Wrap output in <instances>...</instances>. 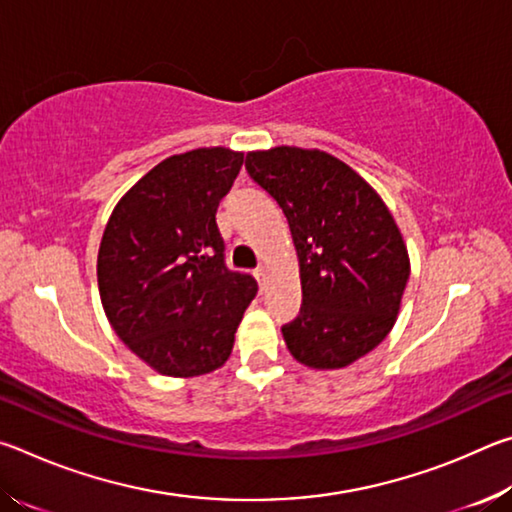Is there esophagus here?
<instances>
[{"instance_id":"34e87169","label":"esophagus","mask_w":512,"mask_h":512,"mask_svg":"<svg viewBox=\"0 0 512 512\" xmlns=\"http://www.w3.org/2000/svg\"><path fill=\"white\" fill-rule=\"evenodd\" d=\"M255 277H257V282L262 284V287H264V284H266V277H268L266 268H257V271H255Z\"/></svg>"}]
</instances>
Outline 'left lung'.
I'll return each mask as SVG.
<instances>
[{
  "label": "left lung",
  "instance_id": "8db88e82",
  "mask_svg": "<svg viewBox=\"0 0 512 512\" xmlns=\"http://www.w3.org/2000/svg\"><path fill=\"white\" fill-rule=\"evenodd\" d=\"M246 169L282 207L298 253L302 307L282 327L284 343L309 368L350 366L386 339L400 314L411 262L393 214L325 151H250Z\"/></svg>",
  "mask_w": 512,
  "mask_h": 512
}]
</instances>
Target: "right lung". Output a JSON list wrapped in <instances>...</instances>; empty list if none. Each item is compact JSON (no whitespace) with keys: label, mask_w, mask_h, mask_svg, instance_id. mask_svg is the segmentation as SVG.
<instances>
[{"label":"right lung","mask_w":512,"mask_h":512,"mask_svg":"<svg viewBox=\"0 0 512 512\" xmlns=\"http://www.w3.org/2000/svg\"><path fill=\"white\" fill-rule=\"evenodd\" d=\"M244 153L212 146L162 160L121 196L97 259L99 296L112 329L146 366L198 377L228 361L257 293L225 266L216 207Z\"/></svg>","instance_id":"right-lung-1"}]
</instances>
